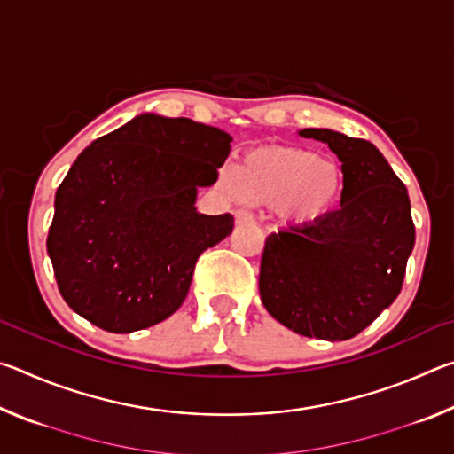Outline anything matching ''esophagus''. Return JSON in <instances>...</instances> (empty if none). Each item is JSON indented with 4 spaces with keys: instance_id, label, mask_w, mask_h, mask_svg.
<instances>
[{
    "instance_id": "34e87169",
    "label": "esophagus",
    "mask_w": 454,
    "mask_h": 454,
    "mask_svg": "<svg viewBox=\"0 0 454 454\" xmlns=\"http://www.w3.org/2000/svg\"><path fill=\"white\" fill-rule=\"evenodd\" d=\"M234 218H236V224H248V222H254V216L246 210H236Z\"/></svg>"
}]
</instances>
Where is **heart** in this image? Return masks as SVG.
Here are the masks:
<instances>
[{"label": "heart", "instance_id": "obj_1", "mask_svg": "<svg viewBox=\"0 0 454 454\" xmlns=\"http://www.w3.org/2000/svg\"><path fill=\"white\" fill-rule=\"evenodd\" d=\"M228 194L258 204H276L282 224L310 226L340 202L342 166L296 145H264L246 153L240 168L220 176Z\"/></svg>", "mask_w": 454, "mask_h": 454}]
</instances>
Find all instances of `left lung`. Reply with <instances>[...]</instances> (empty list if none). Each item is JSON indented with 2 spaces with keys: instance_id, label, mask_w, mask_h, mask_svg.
I'll list each match as a JSON object with an SVG mask.
<instances>
[{
  "instance_id": "8db88e82",
  "label": "left lung",
  "mask_w": 454,
  "mask_h": 454,
  "mask_svg": "<svg viewBox=\"0 0 454 454\" xmlns=\"http://www.w3.org/2000/svg\"><path fill=\"white\" fill-rule=\"evenodd\" d=\"M298 134L328 144L342 162L340 208L266 238L260 298L298 334L348 340L401 294L414 246L409 192L371 142L318 128Z\"/></svg>"
}]
</instances>
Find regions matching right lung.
<instances>
[{"instance_id": "right-lung-1", "label": "right lung", "mask_w": 454, "mask_h": 454, "mask_svg": "<svg viewBox=\"0 0 454 454\" xmlns=\"http://www.w3.org/2000/svg\"><path fill=\"white\" fill-rule=\"evenodd\" d=\"M230 134L188 118L142 114L98 137L56 192L48 254L74 312L134 333L180 309L198 256L230 236L232 214L196 210L218 180Z\"/></svg>"}]
</instances>
